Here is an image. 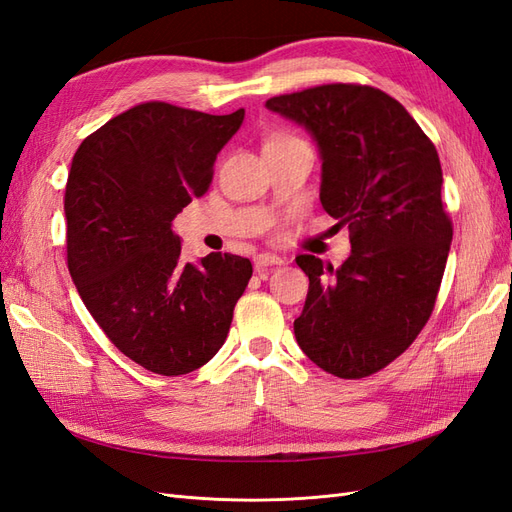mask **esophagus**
<instances>
[{
    "label": "esophagus",
    "mask_w": 512,
    "mask_h": 512,
    "mask_svg": "<svg viewBox=\"0 0 512 512\" xmlns=\"http://www.w3.org/2000/svg\"><path fill=\"white\" fill-rule=\"evenodd\" d=\"M284 258L277 256V254H258L254 256V267L256 269H267V267H273V265H282Z\"/></svg>",
    "instance_id": "esophagus-1"
}]
</instances>
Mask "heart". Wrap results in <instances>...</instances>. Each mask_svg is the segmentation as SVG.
<instances>
[{"label": "heart", "mask_w": 512, "mask_h": 512, "mask_svg": "<svg viewBox=\"0 0 512 512\" xmlns=\"http://www.w3.org/2000/svg\"><path fill=\"white\" fill-rule=\"evenodd\" d=\"M292 138H297V136H292V134H275V136H271V141L269 143H282V141H292ZM267 143V145H269Z\"/></svg>", "instance_id": "heart-1"}]
</instances>
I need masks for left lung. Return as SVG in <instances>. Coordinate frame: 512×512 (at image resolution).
<instances>
[{
    "label": "left lung",
    "instance_id": "left-lung-1",
    "mask_svg": "<svg viewBox=\"0 0 512 512\" xmlns=\"http://www.w3.org/2000/svg\"><path fill=\"white\" fill-rule=\"evenodd\" d=\"M267 108L314 134L320 203L352 243L337 271L297 256L309 292L294 335L320 369L367 378L410 348L438 299L453 241L438 151L404 106L369 85L309 87Z\"/></svg>",
    "mask_w": 512,
    "mask_h": 512
}]
</instances>
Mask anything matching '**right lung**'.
<instances>
[{
    "mask_svg": "<svg viewBox=\"0 0 512 512\" xmlns=\"http://www.w3.org/2000/svg\"><path fill=\"white\" fill-rule=\"evenodd\" d=\"M243 115L143 102L89 134L72 158L64 196L72 282L104 335L153 374L209 363L252 277V262L235 254L183 265L170 228L209 190Z\"/></svg>",
    "mask_w": 512,
    "mask_h": 512,
    "instance_id": "obj_1",
    "label": "right lung"
}]
</instances>
